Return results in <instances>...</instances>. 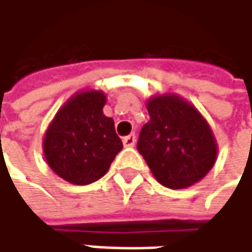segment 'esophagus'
<instances>
[{
    "mask_svg": "<svg viewBox=\"0 0 252 252\" xmlns=\"http://www.w3.org/2000/svg\"><path fill=\"white\" fill-rule=\"evenodd\" d=\"M135 134H129V135H126L124 137V140H123V143H124V146L126 147H132L134 144H135Z\"/></svg>",
    "mask_w": 252,
    "mask_h": 252,
    "instance_id": "esophagus-1",
    "label": "esophagus"
}]
</instances>
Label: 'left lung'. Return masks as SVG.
<instances>
[{
	"label": "left lung",
	"mask_w": 252,
	"mask_h": 252,
	"mask_svg": "<svg viewBox=\"0 0 252 252\" xmlns=\"http://www.w3.org/2000/svg\"><path fill=\"white\" fill-rule=\"evenodd\" d=\"M150 121L144 124L137 150L155 178L168 188H187L209 174L218 156L213 131L203 115L178 94L147 100Z\"/></svg>",
	"instance_id": "left-lung-1"
}]
</instances>
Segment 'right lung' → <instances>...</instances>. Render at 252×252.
Returning <instances> with one entry per match:
<instances>
[{"mask_svg":"<svg viewBox=\"0 0 252 252\" xmlns=\"http://www.w3.org/2000/svg\"><path fill=\"white\" fill-rule=\"evenodd\" d=\"M106 96L100 90L73 94L57 112L43 138V155L51 169L76 185H87L105 175L123 141L114 120L105 117Z\"/></svg>","mask_w":252,"mask_h":252,"instance_id":"add662e5","label":"right lung"}]
</instances>
